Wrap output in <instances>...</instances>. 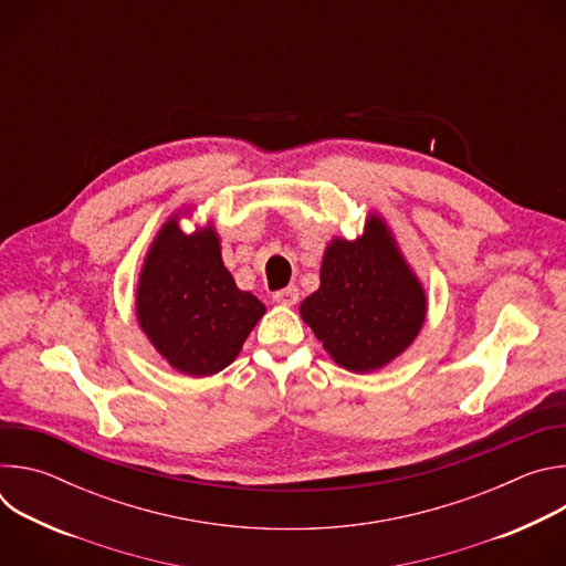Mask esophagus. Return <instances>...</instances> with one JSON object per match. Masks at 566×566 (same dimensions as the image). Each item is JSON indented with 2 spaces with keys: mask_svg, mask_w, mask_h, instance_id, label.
<instances>
[{
  "mask_svg": "<svg viewBox=\"0 0 566 566\" xmlns=\"http://www.w3.org/2000/svg\"><path fill=\"white\" fill-rule=\"evenodd\" d=\"M297 297H300V291L295 286H286L282 291H275V295H273V300L282 306H293L297 302Z\"/></svg>",
  "mask_w": 566,
  "mask_h": 566,
  "instance_id": "34e87169",
  "label": "esophagus"
}]
</instances>
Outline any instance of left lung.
Returning <instances> with one entry per match:
<instances>
[{"label": "left lung", "instance_id": "1", "mask_svg": "<svg viewBox=\"0 0 566 566\" xmlns=\"http://www.w3.org/2000/svg\"><path fill=\"white\" fill-rule=\"evenodd\" d=\"M426 313V289L378 212H369L360 237L329 241L319 289L300 304L322 347L354 374H371L398 358L417 340Z\"/></svg>", "mask_w": 566, "mask_h": 566}]
</instances>
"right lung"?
<instances>
[{"instance_id":"obj_1","label":"right lung","mask_w":566,"mask_h":566,"mask_svg":"<svg viewBox=\"0 0 566 566\" xmlns=\"http://www.w3.org/2000/svg\"><path fill=\"white\" fill-rule=\"evenodd\" d=\"M179 219L175 212L160 226L143 260L136 317L160 358L201 378L239 356L266 306L251 291L237 289L214 226L184 232Z\"/></svg>"}]
</instances>
